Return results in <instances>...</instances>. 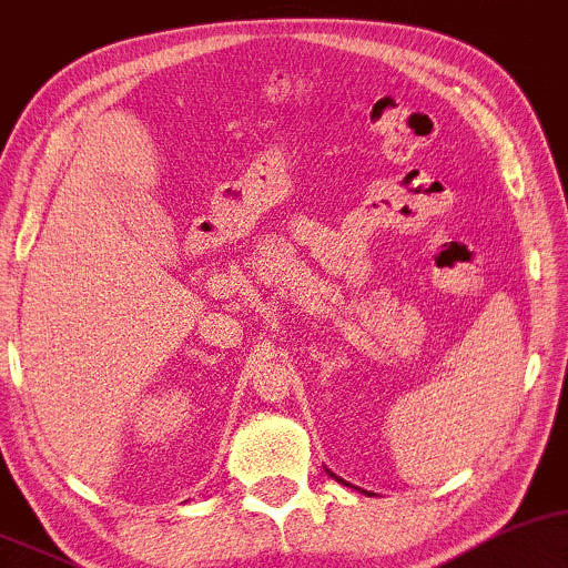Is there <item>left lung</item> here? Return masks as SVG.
Returning a JSON list of instances; mask_svg holds the SVG:
<instances>
[{"mask_svg": "<svg viewBox=\"0 0 568 568\" xmlns=\"http://www.w3.org/2000/svg\"><path fill=\"white\" fill-rule=\"evenodd\" d=\"M333 477H335V475H333Z\"/></svg>", "mask_w": 568, "mask_h": 568, "instance_id": "left-lung-1", "label": "left lung"}]
</instances>
